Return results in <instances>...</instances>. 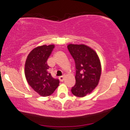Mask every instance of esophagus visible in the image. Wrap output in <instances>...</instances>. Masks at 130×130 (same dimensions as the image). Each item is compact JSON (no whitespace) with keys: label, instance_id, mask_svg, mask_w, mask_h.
I'll list each match as a JSON object with an SVG mask.
<instances>
[{"label":"esophagus","instance_id":"esophagus-1","mask_svg":"<svg viewBox=\"0 0 130 130\" xmlns=\"http://www.w3.org/2000/svg\"><path fill=\"white\" fill-rule=\"evenodd\" d=\"M64 79H65V76H64V75H63V76L59 77V80L61 82L63 81Z\"/></svg>","mask_w":130,"mask_h":130}]
</instances>
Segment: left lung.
I'll return each instance as SVG.
<instances>
[{"instance_id": "left-lung-1", "label": "left lung", "mask_w": 130, "mask_h": 130, "mask_svg": "<svg viewBox=\"0 0 130 130\" xmlns=\"http://www.w3.org/2000/svg\"><path fill=\"white\" fill-rule=\"evenodd\" d=\"M67 47L76 68V83L71 91L75 96L84 97L99 83L101 74L99 58L94 50L83 44H69Z\"/></svg>"}]
</instances>
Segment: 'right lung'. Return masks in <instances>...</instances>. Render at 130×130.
<instances>
[{
    "mask_svg": "<svg viewBox=\"0 0 130 130\" xmlns=\"http://www.w3.org/2000/svg\"><path fill=\"white\" fill-rule=\"evenodd\" d=\"M54 45L36 47L28 55L25 63V74L28 84L41 96L52 94L59 85V79L54 78L49 72L48 58Z\"/></svg>",
    "mask_w": 130,
    "mask_h": 130,
    "instance_id": "add662e5",
    "label": "right lung"
}]
</instances>
